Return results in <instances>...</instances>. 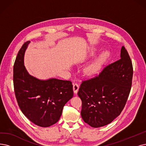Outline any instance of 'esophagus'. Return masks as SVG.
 Returning a JSON list of instances; mask_svg holds the SVG:
<instances>
[{
  "instance_id": "1",
  "label": "esophagus",
  "mask_w": 146,
  "mask_h": 146,
  "mask_svg": "<svg viewBox=\"0 0 146 146\" xmlns=\"http://www.w3.org/2000/svg\"><path fill=\"white\" fill-rule=\"evenodd\" d=\"M78 89H79V85L78 84H77V83L74 84L73 85V90H74V93H75V94H77V93H78Z\"/></svg>"
}]
</instances>
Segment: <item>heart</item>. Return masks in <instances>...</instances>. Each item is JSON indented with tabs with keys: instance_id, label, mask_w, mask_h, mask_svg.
<instances>
[{
	"instance_id": "1",
	"label": "heart",
	"mask_w": 146,
	"mask_h": 146,
	"mask_svg": "<svg viewBox=\"0 0 146 146\" xmlns=\"http://www.w3.org/2000/svg\"><path fill=\"white\" fill-rule=\"evenodd\" d=\"M107 56V53H104L102 54L100 57H98L97 59L92 60L87 64L84 69V71L86 74L88 75L95 74L100 70L102 62L106 59Z\"/></svg>"
}]
</instances>
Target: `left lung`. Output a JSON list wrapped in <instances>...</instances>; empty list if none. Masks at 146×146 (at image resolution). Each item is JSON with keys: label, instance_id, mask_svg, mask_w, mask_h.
Returning a JSON list of instances; mask_svg holds the SVG:
<instances>
[{"label": "left lung", "instance_id": "1", "mask_svg": "<svg viewBox=\"0 0 146 146\" xmlns=\"http://www.w3.org/2000/svg\"><path fill=\"white\" fill-rule=\"evenodd\" d=\"M132 76L131 58L122 46L120 59L81 84L78 95L82 101L81 115L85 123L93 127H100L118 117L129 96Z\"/></svg>", "mask_w": 146, "mask_h": 146}]
</instances>
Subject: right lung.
<instances>
[{
  "instance_id": "obj_1",
  "label": "right lung",
  "mask_w": 146,
  "mask_h": 146,
  "mask_svg": "<svg viewBox=\"0 0 146 146\" xmlns=\"http://www.w3.org/2000/svg\"><path fill=\"white\" fill-rule=\"evenodd\" d=\"M30 41L23 45L13 69L17 103L22 113L32 123L48 127L59 120L66 103L74 95L71 81L50 78L41 80L31 75L24 65L25 51Z\"/></svg>"
}]
</instances>
